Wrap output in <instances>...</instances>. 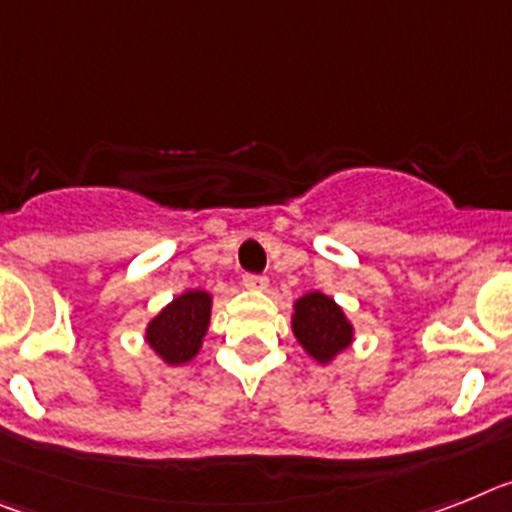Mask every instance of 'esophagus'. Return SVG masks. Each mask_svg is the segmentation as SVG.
<instances>
[{"instance_id": "1", "label": "esophagus", "mask_w": 512, "mask_h": 512, "mask_svg": "<svg viewBox=\"0 0 512 512\" xmlns=\"http://www.w3.org/2000/svg\"><path fill=\"white\" fill-rule=\"evenodd\" d=\"M242 283L252 291H265L268 288V275H260V273H244L242 275Z\"/></svg>"}]
</instances>
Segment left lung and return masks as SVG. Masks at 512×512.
<instances>
[{
  "instance_id": "left-lung-1",
  "label": "left lung",
  "mask_w": 512,
  "mask_h": 512,
  "mask_svg": "<svg viewBox=\"0 0 512 512\" xmlns=\"http://www.w3.org/2000/svg\"><path fill=\"white\" fill-rule=\"evenodd\" d=\"M293 309V335L319 363L330 361L332 355L348 348L353 340V327L330 296L306 293Z\"/></svg>"
}]
</instances>
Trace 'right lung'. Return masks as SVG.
<instances>
[{
    "label": "right lung",
    "instance_id": "right-lung-1",
    "mask_svg": "<svg viewBox=\"0 0 512 512\" xmlns=\"http://www.w3.org/2000/svg\"><path fill=\"white\" fill-rule=\"evenodd\" d=\"M211 319V296L206 291H188L177 296L157 319H151L146 340L164 361L177 366L188 363L198 350Z\"/></svg>",
    "mask_w": 512,
    "mask_h": 512
}]
</instances>
